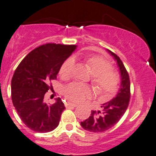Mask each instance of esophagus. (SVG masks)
Masks as SVG:
<instances>
[{"label":"esophagus","instance_id":"obj_1","mask_svg":"<svg viewBox=\"0 0 156 156\" xmlns=\"http://www.w3.org/2000/svg\"><path fill=\"white\" fill-rule=\"evenodd\" d=\"M65 105H66V107H76V106L78 105L75 104V103L69 102V101H68V102H66Z\"/></svg>","mask_w":156,"mask_h":156}]
</instances>
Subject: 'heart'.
Instances as JSON below:
<instances>
[{"mask_svg":"<svg viewBox=\"0 0 156 156\" xmlns=\"http://www.w3.org/2000/svg\"><path fill=\"white\" fill-rule=\"evenodd\" d=\"M86 63L92 70L93 83L101 91L105 94H112L117 90L119 76L112 68L111 63L101 56H91L86 59ZM75 59L68 58L62 65L60 75L63 78H70L73 74ZM64 94L68 99L75 102H81L92 95L93 91L88 85L74 81L64 88Z\"/></svg>","mask_w":156,"mask_h":156,"instance_id":"obj_1","label":"heart"}]
</instances>
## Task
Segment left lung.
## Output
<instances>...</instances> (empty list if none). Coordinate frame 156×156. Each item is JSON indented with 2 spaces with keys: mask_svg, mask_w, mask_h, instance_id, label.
Wrapping results in <instances>:
<instances>
[{
  "mask_svg": "<svg viewBox=\"0 0 156 156\" xmlns=\"http://www.w3.org/2000/svg\"><path fill=\"white\" fill-rule=\"evenodd\" d=\"M117 62L121 74V85L119 91L114 98L101 106V110L91 111V115L81 122V127L92 132H102L112 127L123 116L130 101V80L127 70L119 56L108 50Z\"/></svg>",
  "mask_w": 156,
  "mask_h": 156,
  "instance_id": "1",
  "label": "left lung"
}]
</instances>
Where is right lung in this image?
Returning <instances> with one entry per match:
<instances>
[{
	"instance_id": "right-lung-1",
	"label": "right lung",
	"mask_w": 156,
	"mask_h": 156,
	"mask_svg": "<svg viewBox=\"0 0 156 156\" xmlns=\"http://www.w3.org/2000/svg\"><path fill=\"white\" fill-rule=\"evenodd\" d=\"M76 45L45 44L30 52L19 64L11 80V98L17 114L27 127L37 132H48L58 127L65 107L60 98L44 102L64 62Z\"/></svg>"
}]
</instances>
